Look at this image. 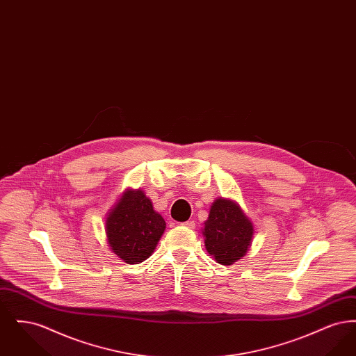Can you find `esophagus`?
Returning <instances> with one entry per match:
<instances>
[{
    "label": "esophagus",
    "instance_id": "obj_1",
    "mask_svg": "<svg viewBox=\"0 0 356 356\" xmlns=\"http://www.w3.org/2000/svg\"><path fill=\"white\" fill-rule=\"evenodd\" d=\"M183 225L186 227V228H189V229H195V227H196V222L193 220H188L186 222H183Z\"/></svg>",
    "mask_w": 356,
    "mask_h": 356
}]
</instances>
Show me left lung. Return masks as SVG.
Masks as SVG:
<instances>
[{"label":"left lung","mask_w":356,"mask_h":356,"mask_svg":"<svg viewBox=\"0 0 356 356\" xmlns=\"http://www.w3.org/2000/svg\"><path fill=\"white\" fill-rule=\"evenodd\" d=\"M203 235L208 254L219 264L231 266L251 247L254 224L236 202L219 197L211 205Z\"/></svg>","instance_id":"8db88e82"}]
</instances>
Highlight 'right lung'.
Segmentation results:
<instances>
[{
	"instance_id": "add662e5",
	"label": "right lung",
	"mask_w": 356,
	"mask_h": 356,
	"mask_svg": "<svg viewBox=\"0 0 356 356\" xmlns=\"http://www.w3.org/2000/svg\"><path fill=\"white\" fill-rule=\"evenodd\" d=\"M165 225L141 189H127L108 213L105 231L112 252L128 264H138L153 254Z\"/></svg>"
}]
</instances>
